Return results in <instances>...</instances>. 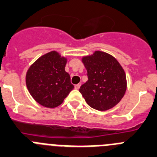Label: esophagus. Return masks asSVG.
<instances>
[{
    "label": "esophagus",
    "mask_w": 157,
    "mask_h": 157,
    "mask_svg": "<svg viewBox=\"0 0 157 157\" xmlns=\"http://www.w3.org/2000/svg\"><path fill=\"white\" fill-rule=\"evenodd\" d=\"M80 85H81V84H76V85H75V88H76V89H79V88H80Z\"/></svg>",
    "instance_id": "34e87169"
}]
</instances>
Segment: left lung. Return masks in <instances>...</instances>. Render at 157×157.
Returning a JSON list of instances; mask_svg holds the SVG:
<instances>
[{
  "label": "left lung",
  "mask_w": 157,
  "mask_h": 157,
  "mask_svg": "<svg viewBox=\"0 0 157 157\" xmlns=\"http://www.w3.org/2000/svg\"><path fill=\"white\" fill-rule=\"evenodd\" d=\"M87 81L80 92L91 108L105 111L120 102L127 89L126 74L117 59L105 52L95 51L82 58Z\"/></svg>",
  "instance_id": "obj_1"
}]
</instances>
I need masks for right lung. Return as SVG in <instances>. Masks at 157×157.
I'll return each mask as SVG.
<instances>
[{"mask_svg":"<svg viewBox=\"0 0 157 157\" xmlns=\"http://www.w3.org/2000/svg\"><path fill=\"white\" fill-rule=\"evenodd\" d=\"M67 59L56 51L35 61L27 70L26 84L35 101L47 108H55L63 102L74 88L70 76L65 71Z\"/></svg>","mask_w":157,"mask_h":157,"instance_id":"1","label":"right lung"}]
</instances>
